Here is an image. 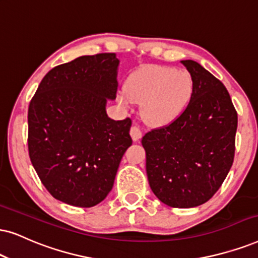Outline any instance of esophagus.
Here are the masks:
<instances>
[{"label": "esophagus", "instance_id": "34e87169", "mask_svg": "<svg viewBox=\"0 0 258 258\" xmlns=\"http://www.w3.org/2000/svg\"><path fill=\"white\" fill-rule=\"evenodd\" d=\"M130 135H131L133 142H137V140H139L143 137V132L138 126L133 125L131 127V131H130Z\"/></svg>", "mask_w": 258, "mask_h": 258}]
</instances>
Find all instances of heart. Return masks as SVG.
Listing matches in <instances>:
<instances>
[{"instance_id": "1", "label": "heart", "mask_w": 258, "mask_h": 258, "mask_svg": "<svg viewBox=\"0 0 258 258\" xmlns=\"http://www.w3.org/2000/svg\"><path fill=\"white\" fill-rule=\"evenodd\" d=\"M194 83L183 69L152 65L136 70L118 90L116 101L125 108L140 103V115L149 125L165 126L181 115L193 95Z\"/></svg>"}]
</instances>
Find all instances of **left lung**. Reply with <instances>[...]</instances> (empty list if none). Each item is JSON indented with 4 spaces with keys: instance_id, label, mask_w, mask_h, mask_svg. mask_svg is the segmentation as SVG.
Instances as JSON below:
<instances>
[{
    "instance_id": "1",
    "label": "left lung",
    "mask_w": 258,
    "mask_h": 258,
    "mask_svg": "<svg viewBox=\"0 0 258 258\" xmlns=\"http://www.w3.org/2000/svg\"><path fill=\"white\" fill-rule=\"evenodd\" d=\"M193 78L187 108L170 125L143 137L153 194L170 207L207 202L223 184L234 157L238 116L230 94L197 61L181 60Z\"/></svg>"
}]
</instances>
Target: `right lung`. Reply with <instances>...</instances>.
Masks as SVG:
<instances>
[{"label":"right lung","instance_id":"add662e5","mask_svg":"<svg viewBox=\"0 0 258 258\" xmlns=\"http://www.w3.org/2000/svg\"><path fill=\"white\" fill-rule=\"evenodd\" d=\"M120 60L115 53L82 56L48 71L28 107V152L57 200L93 207L112 190L132 145L131 119L112 120Z\"/></svg>","mask_w":258,"mask_h":258}]
</instances>
